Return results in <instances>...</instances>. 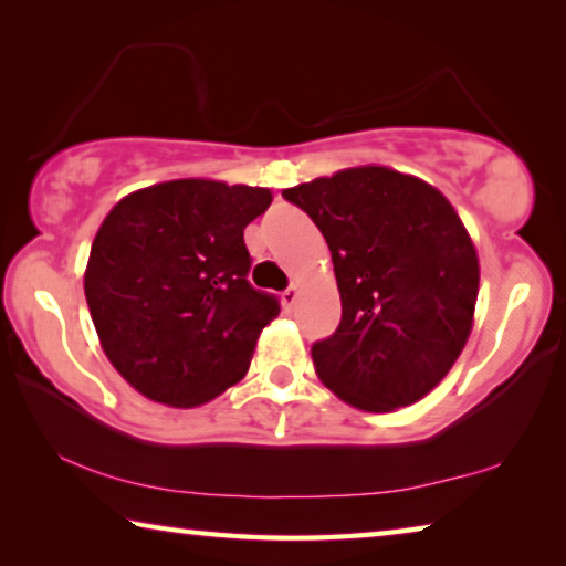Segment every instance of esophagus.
<instances>
[{"label": "esophagus", "mask_w": 566, "mask_h": 566, "mask_svg": "<svg viewBox=\"0 0 566 566\" xmlns=\"http://www.w3.org/2000/svg\"><path fill=\"white\" fill-rule=\"evenodd\" d=\"M294 302H297V286H290V290L282 292V307H284L286 312H292Z\"/></svg>", "instance_id": "34e87169"}]
</instances>
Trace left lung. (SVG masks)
I'll return each instance as SVG.
<instances>
[{
    "label": "left lung",
    "instance_id": "left-lung-1",
    "mask_svg": "<svg viewBox=\"0 0 566 566\" xmlns=\"http://www.w3.org/2000/svg\"><path fill=\"white\" fill-rule=\"evenodd\" d=\"M317 223L343 319L312 345L319 380L349 406L388 412L446 378L471 335L479 256L446 196L385 166L284 188Z\"/></svg>",
    "mask_w": 566,
    "mask_h": 566
}]
</instances>
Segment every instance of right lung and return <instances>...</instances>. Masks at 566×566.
Returning a JSON list of instances; mask_svg holds the SVG:
<instances>
[{"label": "right lung", "mask_w": 566, "mask_h": 566, "mask_svg": "<svg viewBox=\"0 0 566 566\" xmlns=\"http://www.w3.org/2000/svg\"><path fill=\"white\" fill-rule=\"evenodd\" d=\"M269 203V188L181 178L125 196L97 229L90 317L107 360L146 398L203 406L247 375L280 315V300L247 280L244 229Z\"/></svg>", "instance_id": "obj_1"}]
</instances>
